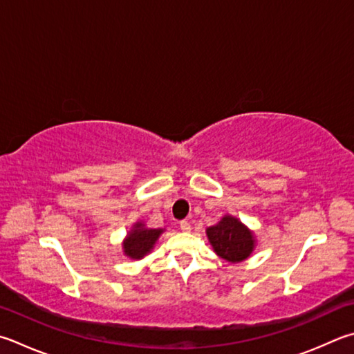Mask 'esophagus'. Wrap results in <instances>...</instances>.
I'll return each instance as SVG.
<instances>
[{
    "label": "esophagus",
    "instance_id": "1",
    "mask_svg": "<svg viewBox=\"0 0 354 354\" xmlns=\"http://www.w3.org/2000/svg\"><path fill=\"white\" fill-rule=\"evenodd\" d=\"M179 227H181V230L183 232H190V223L189 221H185V220H183V221H179Z\"/></svg>",
    "mask_w": 354,
    "mask_h": 354
}]
</instances>
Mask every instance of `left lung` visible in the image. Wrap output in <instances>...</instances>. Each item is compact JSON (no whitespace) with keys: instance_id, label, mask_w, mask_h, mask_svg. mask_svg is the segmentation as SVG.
Returning <instances> with one entry per match:
<instances>
[{"instance_id":"1","label":"left lung","mask_w":354,"mask_h":354,"mask_svg":"<svg viewBox=\"0 0 354 354\" xmlns=\"http://www.w3.org/2000/svg\"><path fill=\"white\" fill-rule=\"evenodd\" d=\"M207 236L215 252L230 263L248 259L254 249L250 230L234 216H224L220 223L209 227Z\"/></svg>"}]
</instances>
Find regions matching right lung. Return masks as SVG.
Returning <instances> with one entry per match:
<instances>
[{"mask_svg":"<svg viewBox=\"0 0 354 354\" xmlns=\"http://www.w3.org/2000/svg\"><path fill=\"white\" fill-rule=\"evenodd\" d=\"M160 232H162V229H145L142 224H136L124 243L125 254L130 259H142L145 254L150 252Z\"/></svg>","mask_w":354,"mask_h":354,"instance_id":"add662e5","label":"right lung"}]
</instances>
